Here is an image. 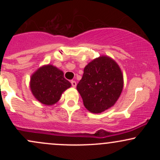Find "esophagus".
Returning <instances> with one entry per match:
<instances>
[{
	"instance_id": "obj_1",
	"label": "esophagus",
	"mask_w": 160,
	"mask_h": 160,
	"mask_svg": "<svg viewBox=\"0 0 160 160\" xmlns=\"http://www.w3.org/2000/svg\"><path fill=\"white\" fill-rule=\"evenodd\" d=\"M71 85H72L73 87H76V86H77L76 81H74V80H71Z\"/></svg>"
}]
</instances>
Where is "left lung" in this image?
I'll return each instance as SVG.
<instances>
[{"label":"left lung","instance_id":"8db88e82","mask_svg":"<svg viewBox=\"0 0 160 160\" xmlns=\"http://www.w3.org/2000/svg\"><path fill=\"white\" fill-rule=\"evenodd\" d=\"M122 87V71L117 62L108 56H100L89 62L77 86L85 108L94 113L111 108Z\"/></svg>","mask_w":160,"mask_h":160}]
</instances>
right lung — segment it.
Wrapping results in <instances>:
<instances>
[{"instance_id":"obj_1","label":"right lung","mask_w":160,"mask_h":160,"mask_svg":"<svg viewBox=\"0 0 160 160\" xmlns=\"http://www.w3.org/2000/svg\"><path fill=\"white\" fill-rule=\"evenodd\" d=\"M71 84L62 71L52 65L40 68L32 76L30 87L34 97L46 105L56 104Z\"/></svg>"}]
</instances>
